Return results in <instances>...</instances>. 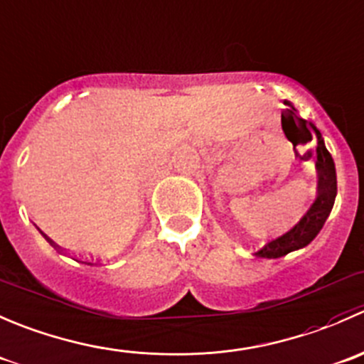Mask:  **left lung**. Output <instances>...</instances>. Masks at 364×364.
<instances>
[{"label": "left lung", "mask_w": 364, "mask_h": 364, "mask_svg": "<svg viewBox=\"0 0 364 364\" xmlns=\"http://www.w3.org/2000/svg\"><path fill=\"white\" fill-rule=\"evenodd\" d=\"M285 106H289L290 109H287L289 113L294 114L296 107L290 100H283ZM313 131L316 136V198L311 203V207L306 210L303 218L297 221L296 226L289 230L287 233L279 235L278 239L271 240V242L265 244L264 247L255 253V257L258 258H279L285 257V255L292 253V251L301 250V247L308 246L318 232L322 230L323 223L329 218L331 210H333L334 200H336V168H334V161L331 157L329 150L326 149V143H323L322 134H320L318 129L315 125H311Z\"/></svg>", "instance_id": "8db88e82"}]
</instances>
